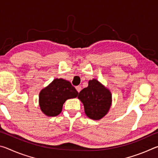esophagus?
Segmentation results:
<instances>
[{"label":"esophagus","instance_id":"1","mask_svg":"<svg viewBox=\"0 0 158 158\" xmlns=\"http://www.w3.org/2000/svg\"><path fill=\"white\" fill-rule=\"evenodd\" d=\"M76 89H77V91L79 93L80 91H81V87L80 86V85H77V86H76Z\"/></svg>","mask_w":158,"mask_h":158}]
</instances>
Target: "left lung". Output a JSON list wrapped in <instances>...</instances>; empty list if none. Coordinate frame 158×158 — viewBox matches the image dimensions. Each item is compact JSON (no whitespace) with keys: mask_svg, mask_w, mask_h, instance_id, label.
I'll return each instance as SVG.
<instances>
[{"mask_svg":"<svg viewBox=\"0 0 158 158\" xmlns=\"http://www.w3.org/2000/svg\"><path fill=\"white\" fill-rule=\"evenodd\" d=\"M110 90L93 79L88 87L79 92L78 98L84 106L85 114L93 120H100L108 113L111 105Z\"/></svg>","mask_w":158,"mask_h":158,"instance_id":"8db88e82","label":"left lung"}]
</instances>
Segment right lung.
I'll list each match as a JSON object with an SVG mask.
<instances>
[{
	"instance_id": "right-lung-1",
	"label": "right lung",
	"mask_w": 158,
	"mask_h": 158,
	"mask_svg": "<svg viewBox=\"0 0 158 158\" xmlns=\"http://www.w3.org/2000/svg\"><path fill=\"white\" fill-rule=\"evenodd\" d=\"M79 93L71 83L63 79H55L39 95V104L42 111L48 116L59 114L68 99L75 98Z\"/></svg>"
}]
</instances>
